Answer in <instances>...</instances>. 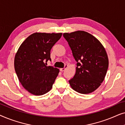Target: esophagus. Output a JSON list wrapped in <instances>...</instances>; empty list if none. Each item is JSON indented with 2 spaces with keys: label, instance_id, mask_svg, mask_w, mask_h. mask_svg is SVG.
<instances>
[{
  "label": "esophagus",
  "instance_id": "obj_1",
  "mask_svg": "<svg viewBox=\"0 0 125 125\" xmlns=\"http://www.w3.org/2000/svg\"><path fill=\"white\" fill-rule=\"evenodd\" d=\"M67 67H68V65H65V67L64 68H61L60 69V71H61V72H64L66 68H67Z\"/></svg>",
  "mask_w": 125,
  "mask_h": 125
}]
</instances>
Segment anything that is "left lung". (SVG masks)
Wrapping results in <instances>:
<instances>
[{
	"label": "left lung",
	"mask_w": 125,
	"mask_h": 125,
	"mask_svg": "<svg viewBox=\"0 0 125 125\" xmlns=\"http://www.w3.org/2000/svg\"><path fill=\"white\" fill-rule=\"evenodd\" d=\"M63 36L77 61L76 74L69 80L72 88L78 93L89 94L103 82L109 66L105 48L94 36L83 31L64 33Z\"/></svg>",
	"instance_id": "left-lung-1"
}]
</instances>
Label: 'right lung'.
I'll return each instance as SVG.
<instances>
[{
	"label": "right lung",
	"mask_w": 125,
	"mask_h": 125,
	"mask_svg": "<svg viewBox=\"0 0 125 125\" xmlns=\"http://www.w3.org/2000/svg\"><path fill=\"white\" fill-rule=\"evenodd\" d=\"M62 33H35L24 41L15 57L17 76L27 91L36 95L48 92L59 73L58 68L47 66L51 61V50Z\"/></svg>",
	"instance_id": "1"
}]
</instances>
